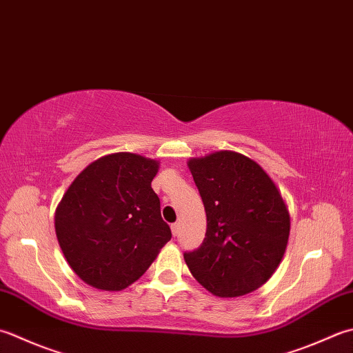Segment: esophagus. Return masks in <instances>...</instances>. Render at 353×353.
Returning a JSON list of instances; mask_svg holds the SVG:
<instances>
[{"label": "esophagus", "mask_w": 353, "mask_h": 353, "mask_svg": "<svg viewBox=\"0 0 353 353\" xmlns=\"http://www.w3.org/2000/svg\"><path fill=\"white\" fill-rule=\"evenodd\" d=\"M171 231H172V236H177V234H179V223H172Z\"/></svg>", "instance_id": "obj_1"}]
</instances>
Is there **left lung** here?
I'll list each match as a JSON object with an SVG mask.
<instances>
[{
    "instance_id": "8db88e82",
    "label": "left lung",
    "mask_w": 353,
    "mask_h": 353,
    "mask_svg": "<svg viewBox=\"0 0 353 353\" xmlns=\"http://www.w3.org/2000/svg\"><path fill=\"white\" fill-rule=\"evenodd\" d=\"M206 211V234L185 252L190 271L217 296H240L266 283L285 254L289 212L259 163L234 151L188 162Z\"/></svg>"
}]
</instances>
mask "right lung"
I'll return each mask as SVG.
<instances>
[{
  "mask_svg": "<svg viewBox=\"0 0 353 353\" xmlns=\"http://www.w3.org/2000/svg\"><path fill=\"white\" fill-rule=\"evenodd\" d=\"M157 167L139 154L101 157L62 197L54 217L57 237L68 265L87 285L125 289L171 239L151 188Z\"/></svg>",
  "mask_w": 353,
  "mask_h": 353,
  "instance_id": "add662e5",
  "label": "right lung"
}]
</instances>
